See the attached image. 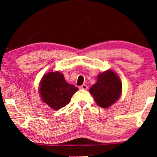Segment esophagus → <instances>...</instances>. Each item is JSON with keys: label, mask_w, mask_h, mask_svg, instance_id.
Wrapping results in <instances>:
<instances>
[{"label": "esophagus", "mask_w": 157, "mask_h": 157, "mask_svg": "<svg viewBox=\"0 0 157 157\" xmlns=\"http://www.w3.org/2000/svg\"><path fill=\"white\" fill-rule=\"evenodd\" d=\"M81 89H83V90H87L88 89V86L86 84H83V85H82V86H81L80 87Z\"/></svg>", "instance_id": "obj_1"}]
</instances>
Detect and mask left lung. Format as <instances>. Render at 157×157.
<instances>
[{
    "label": "left lung",
    "instance_id": "1",
    "mask_svg": "<svg viewBox=\"0 0 157 157\" xmlns=\"http://www.w3.org/2000/svg\"><path fill=\"white\" fill-rule=\"evenodd\" d=\"M122 83L113 71L108 70L98 76L97 81L89 89L98 106L106 109L119 99Z\"/></svg>",
    "mask_w": 157,
    "mask_h": 157
}]
</instances>
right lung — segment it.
Wrapping results in <instances>:
<instances>
[{
  "mask_svg": "<svg viewBox=\"0 0 157 157\" xmlns=\"http://www.w3.org/2000/svg\"><path fill=\"white\" fill-rule=\"evenodd\" d=\"M78 88L66 82L63 75L59 71L44 75L39 84V93L43 101L54 110L69 104Z\"/></svg>",
  "mask_w": 157,
  "mask_h": 157,
  "instance_id": "add662e5",
  "label": "right lung"
}]
</instances>
